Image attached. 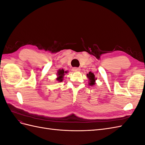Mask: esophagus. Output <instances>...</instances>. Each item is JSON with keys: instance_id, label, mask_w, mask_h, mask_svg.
<instances>
[{"instance_id": "1", "label": "esophagus", "mask_w": 145, "mask_h": 145, "mask_svg": "<svg viewBox=\"0 0 145 145\" xmlns=\"http://www.w3.org/2000/svg\"><path fill=\"white\" fill-rule=\"evenodd\" d=\"M80 69L79 68H77V67H74L72 68V71L74 72H78V71H80Z\"/></svg>"}]
</instances>
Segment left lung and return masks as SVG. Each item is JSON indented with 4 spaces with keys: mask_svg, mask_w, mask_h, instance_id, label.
Returning <instances> with one entry per match:
<instances>
[{
    "mask_svg": "<svg viewBox=\"0 0 145 145\" xmlns=\"http://www.w3.org/2000/svg\"><path fill=\"white\" fill-rule=\"evenodd\" d=\"M87 76H88V77L89 80V85H94L95 78V76H94V73L89 72V74H87Z\"/></svg>",
    "mask_w": 145,
    "mask_h": 145,
    "instance_id": "1",
    "label": "left lung"
}]
</instances>
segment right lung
Here are the masks:
<instances>
[{
  "label": "right lung",
  "instance_id": "add662e5",
  "mask_svg": "<svg viewBox=\"0 0 145 145\" xmlns=\"http://www.w3.org/2000/svg\"><path fill=\"white\" fill-rule=\"evenodd\" d=\"M67 72V71H64L63 69H59L58 71V77L57 78V80L60 81V82H62L63 80V76H64L65 75V73Z\"/></svg>",
  "mask_w": 145,
  "mask_h": 145
}]
</instances>
